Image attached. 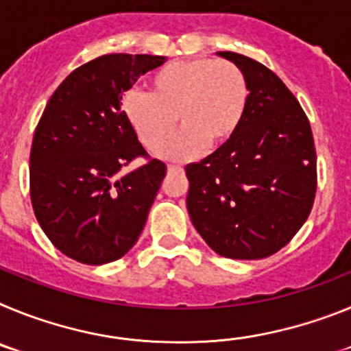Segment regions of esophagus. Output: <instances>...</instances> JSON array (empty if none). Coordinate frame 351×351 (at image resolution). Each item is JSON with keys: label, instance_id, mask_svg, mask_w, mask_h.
<instances>
[{"label": "esophagus", "instance_id": "esophagus-1", "mask_svg": "<svg viewBox=\"0 0 351 351\" xmlns=\"http://www.w3.org/2000/svg\"><path fill=\"white\" fill-rule=\"evenodd\" d=\"M167 170H169L170 173H172V172H182L181 167H178V165H169V167H167Z\"/></svg>", "mask_w": 351, "mask_h": 351}]
</instances>
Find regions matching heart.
I'll use <instances>...</instances> for the list:
<instances>
[{"label": "heart", "instance_id": "heart-1", "mask_svg": "<svg viewBox=\"0 0 351 351\" xmlns=\"http://www.w3.org/2000/svg\"><path fill=\"white\" fill-rule=\"evenodd\" d=\"M247 98L246 77L230 61L186 60L158 68L147 79V93L130 91L123 114L147 149H157L175 129L173 141L158 149L167 160H190L206 144L230 138L243 117Z\"/></svg>", "mask_w": 351, "mask_h": 351}]
</instances>
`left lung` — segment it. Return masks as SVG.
<instances>
[{"label":"left lung","instance_id":"obj_1","mask_svg":"<svg viewBox=\"0 0 351 351\" xmlns=\"http://www.w3.org/2000/svg\"><path fill=\"white\" fill-rule=\"evenodd\" d=\"M246 77L244 112L230 138L186 165V207L218 255L258 260L287 246L311 213L316 151L308 116L274 71L237 52H218Z\"/></svg>","mask_w":351,"mask_h":351}]
</instances>
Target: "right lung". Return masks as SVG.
I'll use <instances>...</instances> for the list:
<instances>
[{
    "label": "right lung",
    "instance_id": "add662e5",
    "mask_svg": "<svg viewBox=\"0 0 351 351\" xmlns=\"http://www.w3.org/2000/svg\"><path fill=\"white\" fill-rule=\"evenodd\" d=\"M163 56L105 54L73 70L51 96L29 156L33 210L52 244L86 265L125 256L137 243L167 165L149 160L125 114L123 93Z\"/></svg>",
    "mask_w": 351,
    "mask_h": 351
}]
</instances>
